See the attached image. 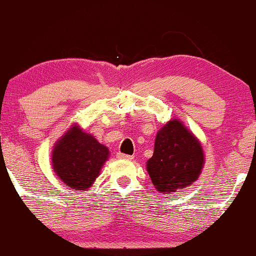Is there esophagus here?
I'll list each match as a JSON object with an SVG mask.
<instances>
[{
    "label": "esophagus",
    "mask_w": 256,
    "mask_h": 256,
    "mask_svg": "<svg viewBox=\"0 0 256 256\" xmlns=\"http://www.w3.org/2000/svg\"><path fill=\"white\" fill-rule=\"evenodd\" d=\"M116 158H120V160H132V158H134V156H131V155L122 154V152H118V154H116Z\"/></svg>",
    "instance_id": "1"
}]
</instances>
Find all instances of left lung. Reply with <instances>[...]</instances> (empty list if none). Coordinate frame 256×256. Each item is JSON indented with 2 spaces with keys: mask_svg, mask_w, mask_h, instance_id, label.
<instances>
[{
  "mask_svg": "<svg viewBox=\"0 0 256 256\" xmlns=\"http://www.w3.org/2000/svg\"><path fill=\"white\" fill-rule=\"evenodd\" d=\"M204 165L198 138L180 120L171 119L158 131L146 171L158 192L172 194L196 182Z\"/></svg>",
  "mask_w": 256,
  "mask_h": 256,
  "instance_id": "1",
  "label": "left lung"
}]
</instances>
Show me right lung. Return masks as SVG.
<instances>
[{
    "label": "right lung",
    "mask_w": 256,
    "mask_h": 256,
    "mask_svg": "<svg viewBox=\"0 0 256 256\" xmlns=\"http://www.w3.org/2000/svg\"><path fill=\"white\" fill-rule=\"evenodd\" d=\"M110 150L78 124H73L55 143L52 171L67 188L86 192L100 176Z\"/></svg>",
    "instance_id": "add662e5"
}]
</instances>
